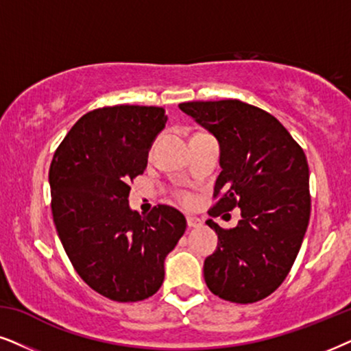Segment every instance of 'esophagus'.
I'll return each instance as SVG.
<instances>
[{
    "instance_id": "1",
    "label": "esophagus",
    "mask_w": 351,
    "mask_h": 351,
    "mask_svg": "<svg viewBox=\"0 0 351 351\" xmlns=\"http://www.w3.org/2000/svg\"><path fill=\"white\" fill-rule=\"evenodd\" d=\"M186 221H188V227L189 228H197L201 227V219H197V217H193V215H188L186 217Z\"/></svg>"
}]
</instances>
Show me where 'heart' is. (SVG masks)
Here are the masks:
<instances>
[{"instance_id":"b5f03b06","label":"heart","mask_w":351,"mask_h":351,"mask_svg":"<svg viewBox=\"0 0 351 351\" xmlns=\"http://www.w3.org/2000/svg\"><path fill=\"white\" fill-rule=\"evenodd\" d=\"M175 197L178 199L181 204H184V206H191V204H193V201H194L193 194H191L189 191H184V189L175 191Z\"/></svg>"}]
</instances>
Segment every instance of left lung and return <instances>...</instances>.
<instances>
[{
    "mask_svg": "<svg viewBox=\"0 0 351 351\" xmlns=\"http://www.w3.org/2000/svg\"><path fill=\"white\" fill-rule=\"evenodd\" d=\"M180 110L217 137L221 171L208 215L234 207L241 220L219 234L204 263L208 290L247 304L274 293L293 265L308 228L309 168L301 145L272 114L241 100L184 101Z\"/></svg>",
    "mask_w": 351,
    "mask_h": 351,
    "instance_id": "1",
    "label": "left lung"
}]
</instances>
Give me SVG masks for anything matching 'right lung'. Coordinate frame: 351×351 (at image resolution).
Returning <instances> with one entry per match:
<instances>
[{
  "mask_svg": "<svg viewBox=\"0 0 351 351\" xmlns=\"http://www.w3.org/2000/svg\"><path fill=\"white\" fill-rule=\"evenodd\" d=\"M162 106L113 105L92 110L71 128L50 165L53 221L71 264L92 290L118 303L152 296L163 261L186 230L170 206L147 215L130 208L131 181L143 175Z\"/></svg>",
  "mask_w": 351,
  "mask_h": 351,
  "instance_id": "obj_1",
  "label": "right lung"
}]
</instances>
